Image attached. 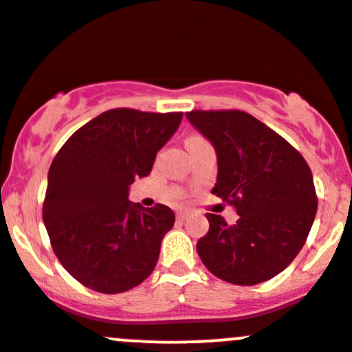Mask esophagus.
<instances>
[{"label":"esophagus","instance_id":"esophagus-1","mask_svg":"<svg viewBox=\"0 0 352 352\" xmlns=\"http://www.w3.org/2000/svg\"><path fill=\"white\" fill-rule=\"evenodd\" d=\"M188 216H190V210H179V212H177V217H179L180 221H186Z\"/></svg>","mask_w":352,"mask_h":352}]
</instances>
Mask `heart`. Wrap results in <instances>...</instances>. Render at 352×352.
<instances>
[{
  "mask_svg": "<svg viewBox=\"0 0 352 352\" xmlns=\"http://www.w3.org/2000/svg\"><path fill=\"white\" fill-rule=\"evenodd\" d=\"M192 138H194V136H192Z\"/></svg>",
  "mask_w": 352,
  "mask_h": 352,
  "instance_id": "heart-1",
  "label": "heart"
}]
</instances>
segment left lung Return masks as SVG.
Listing matches in <instances>:
<instances>
[{
  "mask_svg": "<svg viewBox=\"0 0 352 352\" xmlns=\"http://www.w3.org/2000/svg\"><path fill=\"white\" fill-rule=\"evenodd\" d=\"M187 120L217 155L212 194L236 207L229 226L206 214L197 253L212 275L234 285L273 278L294 261L317 212L314 177L287 140L244 111H190Z\"/></svg>",
  "mask_w": 352,
  "mask_h": 352,
  "instance_id": "left-lung-1",
  "label": "left lung"
}]
</instances>
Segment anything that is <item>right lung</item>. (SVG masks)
I'll return each mask as SVG.
<instances>
[{
    "label": "right lung",
    "mask_w": 352,
    "mask_h": 352,
    "mask_svg": "<svg viewBox=\"0 0 352 352\" xmlns=\"http://www.w3.org/2000/svg\"><path fill=\"white\" fill-rule=\"evenodd\" d=\"M182 113L118 108L77 129L49 170L43 223L62 266L84 287L121 294L157 266L175 223L170 207L128 201L135 179L150 175Z\"/></svg>",
    "instance_id": "add662e5"
}]
</instances>
